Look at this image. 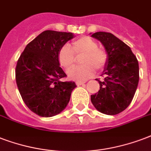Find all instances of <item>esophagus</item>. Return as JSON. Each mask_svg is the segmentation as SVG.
I'll return each instance as SVG.
<instances>
[{
  "label": "esophagus",
  "instance_id": "esophagus-1",
  "mask_svg": "<svg viewBox=\"0 0 151 151\" xmlns=\"http://www.w3.org/2000/svg\"><path fill=\"white\" fill-rule=\"evenodd\" d=\"M85 83H86L85 81H77V82H76L77 86H81V85H84Z\"/></svg>",
  "mask_w": 151,
  "mask_h": 151
}]
</instances>
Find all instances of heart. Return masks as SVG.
<instances>
[{
	"mask_svg": "<svg viewBox=\"0 0 151 151\" xmlns=\"http://www.w3.org/2000/svg\"><path fill=\"white\" fill-rule=\"evenodd\" d=\"M74 54L82 56L80 63L83 65L71 69L75 63ZM58 58L62 67L66 70L71 69L68 71L69 78L79 81L92 77L95 69L99 71L104 70L107 65L108 55L105 50L98 47V43L93 39L84 36L74 40L71 47L68 44L63 45L58 50Z\"/></svg>",
	"mask_w": 151,
	"mask_h": 151,
	"instance_id": "obj_1",
	"label": "heart"
}]
</instances>
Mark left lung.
Instances as JSON below:
<instances>
[{
  "mask_svg": "<svg viewBox=\"0 0 151 151\" xmlns=\"http://www.w3.org/2000/svg\"><path fill=\"white\" fill-rule=\"evenodd\" d=\"M103 44L108 62L101 75L100 90L91 95V101L97 111L109 116L121 112L129 106L139 80V68L131 48L109 32H99L91 35Z\"/></svg>",
  "mask_w": 151,
  "mask_h": 151,
  "instance_id": "left-lung-1",
  "label": "left lung"
}]
</instances>
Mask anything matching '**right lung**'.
Returning a JSON list of instances; mask_svg holds the SVG:
<instances>
[{"label":"right lung","instance_id":"1","mask_svg":"<svg viewBox=\"0 0 151 151\" xmlns=\"http://www.w3.org/2000/svg\"><path fill=\"white\" fill-rule=\"evenodd\" d=\"M74 35L44 31L26 46L17 62L16 81L23 101L42 117L59 114L67 106L74 81H62L66 74L60 67L58 50Z\"/></svg>","mask_w":151,"mask_h":151}]
</instances>
